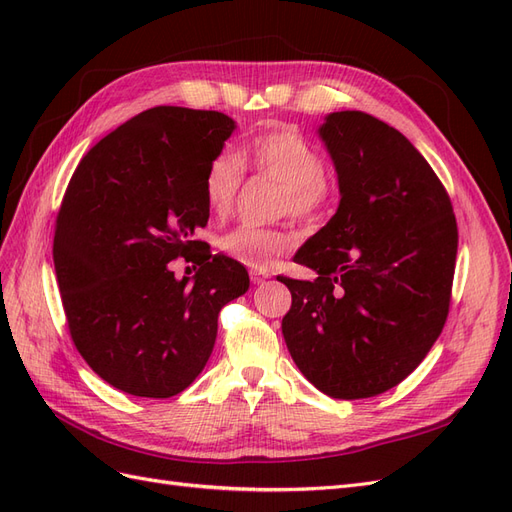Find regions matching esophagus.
<instances>
[{"mask_svg": "<svg viewBox=\"0 0 512 512\" xmlns=\"http://www.w3.org/2000/svg\"><path fill=\"white\" fill-rule=\"evenodd\" d=\"M250 280H252V284L260 286V284H265L269 280V275L262 273V271H250Z\"/></svg>", "mask_w": 512, "mask_h": 512, "instance_id": "esophagus-1", "label": "esophagus"}]
</instances>
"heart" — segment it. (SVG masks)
Here are the masks:
<instances>
[{
	"mask_svg": "<svg viewBox=\"0 0 512 512\" xmlns=\"http://www.w3.org/2000/svg\"><path fill=\"white\" fill-rule=\"evenodd\" d=\"M236 160L230 151L215 153L203 177V192L213 215H226L243 183V166L282 183V213L294 218H314L333 194V179L324 168L320 149L294 128H275L245 141ZM297 237L286 228L239 226L222 237L226 256L252 269H267L292 250Z\"/></svg>",
	"mask_w": 512,
	"mask_h": 512,
	"instance_id": "b5f03b06",
	"label": "heart"
}]
</instances>
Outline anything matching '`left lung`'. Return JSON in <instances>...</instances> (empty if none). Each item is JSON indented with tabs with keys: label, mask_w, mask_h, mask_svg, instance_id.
Masks as SVG:
<instances>
[{
	"label": "left lung",
	"mask_w": 512,
	"mask_h": 512,
	"mask_svg": "<svg viewBox=\"0 0 512 512\" xmlns=\"http://www.w3.org/2000/svg\"><path fill=\"white\" fill-rule=\"evenodd\" d=\"M339 181L337 213L294 256L314 282L280 277L292 361L318 391L363 399L393 389L431 350L451 305V198L399 130L361 111L320 126Z\"/></svg>",
	"instance_id": "obj_1"
}]
</instances>
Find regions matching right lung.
I'll return each instance as SVG.
<instances>
[{"label": "right lung", "instance_id": "1", "mask_svg": "<svg viewBox=\"0 0 512 512\" xmlns=\"http://www.w3.org/2000/svg\"><path fill=\"white\" fill-rule=\"evenodd\" d=\"M235 130L218 111L156 106L91 147L55 222L53 260L70 337L115 389L166 399L205 369L220 309L250 288L243 265L196 241L207 164ZM199 271L177 281L169 260Z\"/></svg>", "mask_w": 512, "mask_h": 512}]
</instances>
